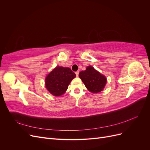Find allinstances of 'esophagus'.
<instances>
[{
	"mask_svg": "<svg viewBox=\"0 0 150 150\" xmlns=\"http://www.w3.org/2000/svg\"><path fill=\"white\" fill-rule=\"evenodd\" d=\"M75 73H76V76H77V77H78V76H79V71H76V72H75Z\"/></svg>",
	"mask_w": 150,
	"mask_h": 150,
	"instance_id": "34e87169",
	"label": "esophagus"
}]
</instances>
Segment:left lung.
I'll use <instances>...</instances> for the list:
<instances>
[{
	"label": "left lung",
	"instance_id": "1",
	"mask_svg": "<svg viewBox=\"0 0 150 150\" xmlns=\"http://www.w3.org/2000/svg\"><path fill=\"white\" fill-rule=\"evenodd\" d=\"M79 76L86 88L93 93L101 92L106 83L105 76L95 70L92 66H88L85 71H81Z\"/></svg>",
	"mask_w": 150,
	"mask_h": 150
}]
</instances>
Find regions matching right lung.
<instances>
[{
	"instance_id": "1",
	"label": "right lung",
	"mask_w": 150,
	"mask_h": 150,
	"mask_svg": "<svg viewBox=\"0 0 150 150\" xmlns=\"http://www.w3.org/2000/svg\"><path fill=\"white\" fill-rule=\"evenodd\" d=\"M76 74L69 67L57 66L47 75L46 87L50 93L59 96L64 94Z\"/></svg>"
}]
</instances>
